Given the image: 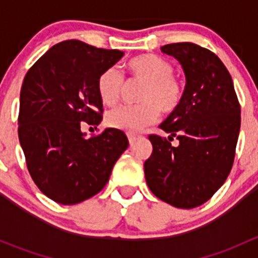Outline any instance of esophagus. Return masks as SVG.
<instances>
[{
    "mask_svg": "<svg viewBox=\"0 0 258 258\" xmlns=\"http://www.w3.org/2000/svg\"><path fill=\"white\" fill-rule=\"evenodd\" d=\"M127 137H128L130 145H132V144H134L135 141H136V139H137V135H134V134H127Z\"/></svg>",
    "mask_w": 258,
    "mask_h": 258,
    "instance_id": "esophagus-1",
    "label": "esophagus"
}]
</instances>
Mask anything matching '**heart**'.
Segmentation results:
<instances>
[{
	"mask_svg": "<svg viewBox=\"0 0 258 258\" xmlns=\"http://www.w3.org/2000/svg\"><path fill=\"white\" fill-rule=\"evenodd\" d=\"M132 79L145 83L140 93L141 103L119 106L106 116V123L112 128L136 132L156 121L160 114L171 113L183 98V83L173 75L170 62L156 54L147 53L132 58L127 64ZM124 80L117 67H108L97 80V92L103 105H116L121 97Z\"/></svg>",
	"mask_w": 258,
	"mask_h": 258,
	"instance_id": "1",
	"label": "heart"
}]
</instances>
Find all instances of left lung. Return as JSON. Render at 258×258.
<instances>
[{
    "instance_id": "1",
    "label": "left lung",
    "mask_w": 258,
    "mask_h": 258,
    "mask_svg": "<svg viewBox=\"0 0 258 258\" xmlns=\"http://www.w3.org/2000/svg\"><path fill=\"white\" fill-rule=\"evenodd\" d=\"M161 51L181 63L186 87L179 106L161 128L180 144L150 135L153 151L145 177L156 197L178 207L201 206L226 181L235 160L241 107L230 72L210 49L191 42L170 43Z\"/></svg>"
}]
</instances>
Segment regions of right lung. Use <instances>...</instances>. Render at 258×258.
I'll list each match as a JSON object with an SVG mask.
<instances>
[{"label":"right lung","instance_id":"1","mask_svg":"<svg viewBox=\"0 0 258 258\" xmlns=\"http://www.w3.org/2000/svg\"><path fill=\"white\" fill-rule=\"evenodd\" d=\"M122 56L118 49L69 40L49 48L26 74L18 139L33 182L57 204L76 205L98 194L128 147L121 130L92 137L81 131L82 122L102 121L97 80Z\"/></svg>","mask_w":258,"mask_h":258}]
</instances>
